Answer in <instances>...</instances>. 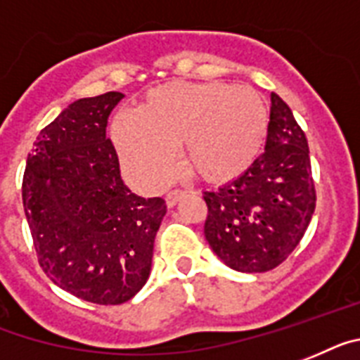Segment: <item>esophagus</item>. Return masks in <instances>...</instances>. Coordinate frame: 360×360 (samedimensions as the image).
I'll use <instances>...</instances> for the list:
<instances>
[{
	"label": "esophagus",
	"mask_w": 360,
	"mask_h": 360,
	"mask_svg": "<svg viewBox=\"0 0 360 360\" xmlns=\"http://www.w3.org/2000/svg\"><path fill=\"white\" fill-rule=\"evenodd\" d=\"M183 198H185V192H183V190H172V192H168V194H166L165 199H166V205L172 208L179 203Z\"/></svg>",
	"instance_id": "obj_1"
}]
</instances>
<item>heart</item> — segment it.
<instances>
[{
	"instance_id": "heart-1",
	"label": "heart",
	"mask_w": 360,
	"mask_h": 360,
	"mask_svg": "<svg viewBox=\"0 0 360 360\" xmlns=\"http://www.w3.org/2000/svg\"><path fill=\"white\" fill-rule=\"evenodd\" d=\"M269 111L250 87L225 82H170L148 93L143 110H122L111 139L129 177L157 190L183 162L210 183L231 181L255 165L265 144Z\"/></svg>"
}]
</instances>
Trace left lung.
<instances>
[{
    "mask_svg": "<svg viewBox=\"0 0 360 360\" xmlns=\"http://www.w3.org/2000/svg\"><path fill=\"white\" fill-rule=\"evenodd\" d=\"M203 198L205 238L234 271H271L300 243L315 212V183L306 134L276 93H271L265 152L245 174Z\"/></svg>",
    "mask_w": 360,
    "mask_h": 360,
    "instance_id": "obj_1",
    "label": "left lung"
}]
</instances>
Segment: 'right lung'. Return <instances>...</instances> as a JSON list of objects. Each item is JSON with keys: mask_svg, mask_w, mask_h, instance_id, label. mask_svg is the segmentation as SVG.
I'll use <instances>...</instances> for the list:
<instances>
[{"mask_svg": "<svg viewBox=\"0 0 360 360\" xmlns=\"http://www.w3.org/2000/svg\"><path fill=\"white\" fill-rule=\"evenodd\" d=\"M122 98L110 91L69 104L36 137L21 186L44 273L101 306L124 304L143 289L166 214L165 199H144L124 185L105 139L108 117Z\"/></svg>", "mask_w": 360, "mask_h": 360, "instance_id": "1", "label": "right lung"}]
</instances>
